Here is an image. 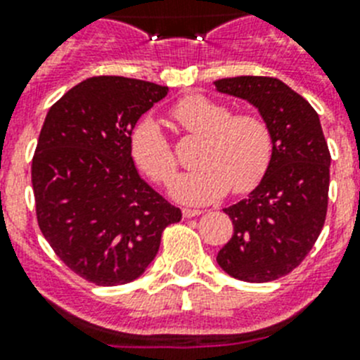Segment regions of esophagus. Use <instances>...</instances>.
Instances as JSON below:
<instances>
[{
    "mask_svg": "<svg viewBox=\"0 0 360 360\" xmlns=\"http://www.w3.org/2000/svg\"><path fill=\"white\" fill-rule=\"evenodd\" d=\"M182 214L184 218H195V216L202 214V211L200 209H182Z\"/></svg>",
    "mask_w": 360,
    "mask_h": 360,
    "instance_id": "esophagus-1",
    "label": "esophagus"
}]
</instances>
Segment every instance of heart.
Wrapping results in <instances>:
<instances>
[{"label": "heart", "instance_id": "1", "mask_svg": "<svg viewBox=\"0 0 360 360\" xmlns=\"http://www.w3.org/2000/svg\"><path fill=\"white\" fill-rule=\"evenodd\" d=\"M171 117L186 133L202 136L198 169L174 178L171 195L184 203H209L252 191L269 171L274 136L265 119L254 113H232L229 106L203 95H187L171 108ZM136 167L155 184H167L178 167L173 146L158 124L144 119L129 136Z\"/></svg>", "mask_w": 360, "mask_h": 360}]
</instances>
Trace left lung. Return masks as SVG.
Instances as JSON below:
<instances>
[{
  "label": "left lung",
  "instance_id": "8db88e82",
  "mask_svg": "<svg viewBox=\"0 0 360 360\" xmlns=\"http://www.w3.org/2000/svg\"><path fill=\"white\" fill-rule=\"evenodd\" d=\"M221 94L259 110L274 136V155L259 186L224 209L234 232L216 262L232 278L265 283L303 262L323 231L328 209L330 151L317 111L276 77L214 81Z\"/></svg>",
  "mask_w": 360,
  "mask_h": 360
}]
</instances>
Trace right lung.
<instances>
[{
    "instance_id": "add662e5",
    "label": "right lung",
    "mask_w": 360,
    "mask_h": 360,
    "mask_svg": "<svg viewBox=\"0 0 360 360\" xmlns=\"http://www.w3.org/2000/svg\"><path fill=\"white\" fill-rule=\"evenodd\" d=\"M167 86L101 75L73 86L49 110L32 158L43 236L63 263L101 287L144 274L162 232L182 211L148 186L133 164L136 120Z\"/></svg>"
}]
</instances>
